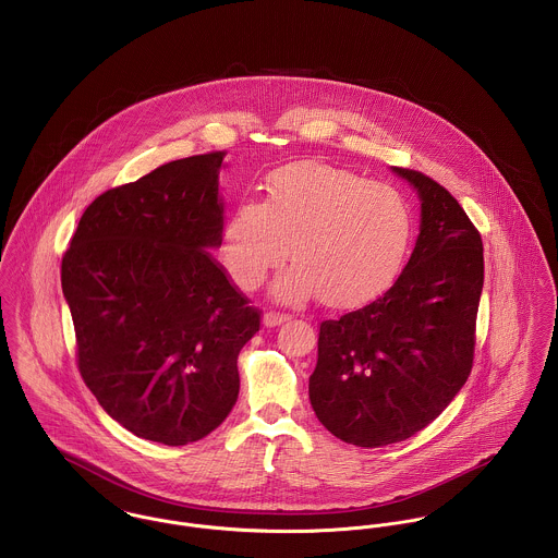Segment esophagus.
I'll use <instances>...</instances> for the list:
<instances>
[{
    "mask_svg": "<svg viewBox=\"0 0 558 558\" xmlns=\"http://www.w3.org/2000/svg\"><path fill=\"white\" fill-rule=\"evenodd\" d=\"M287 320H289V314H282V312H265L263 314V325L265 327H278Z\"/></svg>",
    "mask_w": 558,
    "mask_h": 558,
    "instance_id": "1",
    "label": "esophagus"
}]
</instances>
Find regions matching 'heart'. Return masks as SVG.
Masks as SVG:
<instances>
[{"label": "heart", "mask_w": 558, "mask_h": 558, "mask_svg": "<svg viewBox=\"0 0 558 558\" xmlns=\"http://www.w3.org/2000/svg\"><path fill=\"white\" fill-rule=\"evenodd\" d=\"M409 198L387 184L320 162L276 169L265 201L244 198L222 227V256L238 287L254 291L287 256L274 287L282 302L308 295L325 306L371 302L398 276L413 240Z\"/></svg>", "instance_id": "obj_1"}]
</instances>
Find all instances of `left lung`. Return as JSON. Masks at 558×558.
<instances>
[{
    "instance_id": "left-lung-1",
    "label": "left lung",
    "mask_w": 558,
    "mask_h": 558,
    "mask_svg": "<svg viewBox=\"0 0 558 558\" xmlns=\"http://www.w3.org/2000/svg\"><path fill=\"white\" fill-rule=\"evenodd\" d=\"M417 190L413 254L368 306L323 320L310 404L344 442L383 447L434 422L466 383L484 287V244L460 203L428 175L393 167Z\"/></svg>"
}]
</instances>
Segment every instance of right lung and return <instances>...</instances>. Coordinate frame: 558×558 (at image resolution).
I'll use <instances>...</instances> for the list:
<instances>
[{"mask_svg":"<svg viewBox=\"0 0 558 558\" xmlns=\"http://www.w3.org/2000/svg\"><path fill=\"white\" fill-rule=\"evenodd\" d=\"M222 160L190 156L102 192L63 252L85 385L125 430L162 445L194 442L227 420L238 355L260 327L209 252L222 244Z\"/></svg>","mask_w":558,"mask_h":558,"instance_id":"1","label":"right lung"}]
</instances>
